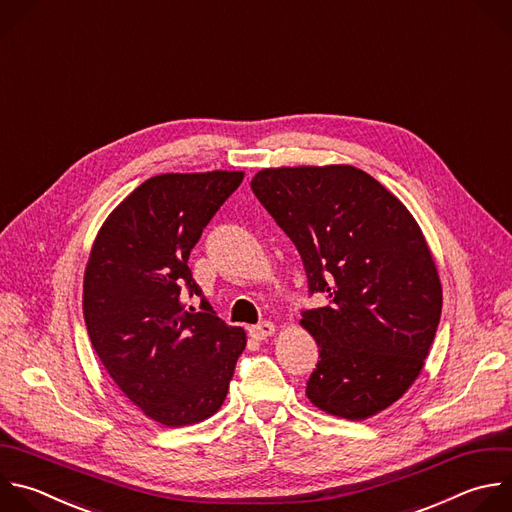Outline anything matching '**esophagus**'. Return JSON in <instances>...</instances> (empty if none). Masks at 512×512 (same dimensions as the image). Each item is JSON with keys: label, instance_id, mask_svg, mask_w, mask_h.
<instances>
[{"label": "esophagus", "instance_id": "1", "mask_svg": "<svg viewBox=\"0 0 512 512\" xmlns=\"http://www.w3.org/2000/svg\"><path fill=\"white\" fill-rule=\"evenodd\" d=\"M249 333H251V337H255V339H267V337H271V335L275 333V325H273L271 321H261V323L253 325V327L249 329Z\"/></svg>", "mask_w": 512, "mask_h": 512}]
</instances>
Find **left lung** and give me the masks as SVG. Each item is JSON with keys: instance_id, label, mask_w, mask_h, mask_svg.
<instances>
[{"instance_id": "8db88e82", "label": "left lung", "mask_w": 512, "mask_h": 512, "mask_svg": "<svg viewBox=\"0 0 512 512\" xmlns=\"http://www.w3.org/2000/svg\"><path fill=\"white\" fill-rule=\"evenodd\" d=\"M251 189L295 243L319 346L305 396L319 410L366 420L400 400L424 368L442 313L430 247L404 203L350 164L263 168Z\"/></svg>"}]
</instances>
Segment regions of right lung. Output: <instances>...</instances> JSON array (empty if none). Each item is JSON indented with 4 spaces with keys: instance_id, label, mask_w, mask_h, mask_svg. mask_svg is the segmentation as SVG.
I'll return each instance as SVG.
<instances>
[{
    "instance_id": "right-lung-1",
    "label": "right lung",
    "mask_w": 512,
    "mask_h": 512,
    "mask_svg": "<svg viewBox=\"0 0 512 512\" xmlns=\"http://www.w3.org/2000/svg\"><path fill=\"white\" fill-rule=\"evenodd\" d=\"M243 173H166L136 187L100 227L84 271V319L102 366L150 420L179 428L225 402L247 346L243 327L201 295L189 255Z\"/></svg>"
}]
</instances>
